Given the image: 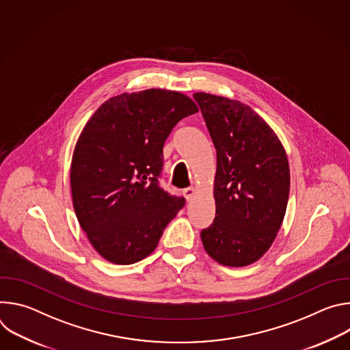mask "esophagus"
I'll list each match as a JSON object with an SVG mask.
<instances>
[{"label": "esophagus", "mask_w": 350, "mask_h": 350, "mask_svg": "<svg viewBox=\"0 0 350 350\" xmlns=\"http://www.w3.org/2000/svg\"><path fill=\"white\" fill-rule=\"evenodd\" d=\"M195 192H196V189L193 187H188V188L183 189V195L185 196L187 201H191V198L195 195Z\"/></svg>", "instance_id": "esophagus-1"}]
</instances>
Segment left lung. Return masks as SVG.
<instances>
[{"instance_id":"left-lung-1","label":"left lung","mask_w":350,"mask_h":350,"mask_svg":"<svg viewBox=\"0 0 350 350\" xmlns=\"http://www.w3.org/2000/svg\"><path fill=\"white\" fill-rule=\"evenodd\" d=\"M217 154L216 217L202 230L206 254L243 267L259 260L282 224L289 195L285 149L271 127L237 99L195 92Z\"/></svg>"}]
</instances>
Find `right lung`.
<instances>
[{
    "mask_svg": "<svg viewBox=\"0 0 350 350\" xmlns=\"http://www.w3.org/2000/svg\"><path fill=\"white\" fill-rule=\"evenodd\" d=\"M198 107L177 91L120 94L84 126L72 158L77 220L95 251L115 265L151 255L185 199L159 187L163 144Z\"/></svg>",
    "mask_w": 350,
    "mask_h": 350,
    "instance_id": "obj_1",
    "label": "right lung"
}]
</instances>
